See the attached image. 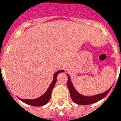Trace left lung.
<instances>
[{"mask_svg": "<svg viewBox=\"0 0 121 121\" xmlns=\"http://www.w3.org/2000/svg\"><path fill=\"white\" fill-rule=\"evenodd\" d=\"M67 76H68L67 86H68L69 90V92H70V95H71V99H72L74 102H75L76 104H80V105H88V104H93V103L99 101L100 100H101V99H102L106 96L108 93L110 91L111 88L112 87H111L108 90H107L106 92H104L103 93L96 95H95V96H83V95L78 93L76 91L75 88L74 87L73 84H72L70 77H69L68 74H67Z\"/></svg>", "mask_w": 121, "mask_h": 121, "instance_id": "left-lung-1", "label": "left lung"}]
</instances>
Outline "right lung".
I'll return each mask as SVG.
<instances>
[{"mask_svg": "<svg viewBox=\"0 0 121 121\" xmlns=\"http://www.w3.org/2000/svg\"><path fill=\"white\" fill-rule=\"evenodd\" d=\"M64 71L63 70H60V71H57L54 75V78H53L52 82L51 83L50 86H49V87L48 88L47 91H46L43 95H42L41 96H40L39 98H37L36 99H33V100H27V99H19L22 101L23 102H25L26 104H29V105H32V106H42L43 105H45V104L48 103V102L49 101V100L50 99V96H51V93H52V91L54 87L55 86L56 82V80H57V76L58 74L61 72H63Z\"/></svg>", "mask_w": 121, "mask_h": 121, "instance_id": "right-lung-1", "label": "right lung"}]
</instances>
